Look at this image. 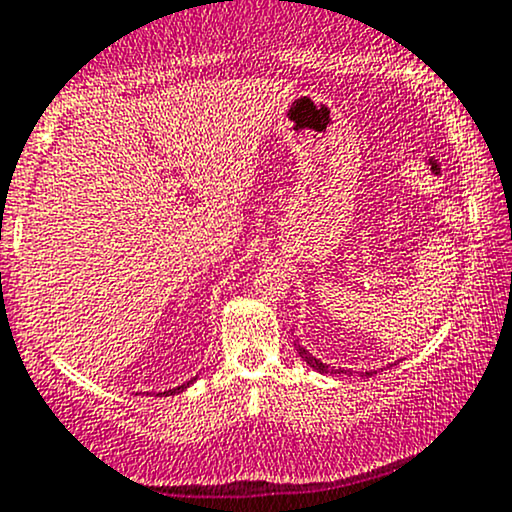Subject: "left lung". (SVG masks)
<instances>
[{"label":"left lung","mask_w":512,"mask_h":512,"mask_svg":"<svg viewBox=\"0 0 512 512\" xmlns=\"http://www.w3.org/2000/svg\"><path fill=\"white\" fill-rule=\"evenodd\" d=\"M295 348H297V353H300V358L304 360V363H307L309 367H312V370H317V372H324V375H341V372H346V370H333V367H329L326 363H321V360H317L314 358L312 353H309V350H304L300 343H295ZM365 377H370V375H375V372H363Z\"/></svg>","instance_id":"1"}]
</instances>
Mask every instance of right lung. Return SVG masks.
Listing matches in <instances>:
<instances>
[{"label": "right lung", "instance_id": "add662e5", "mask_svg": "<svg viewBox=\"0 0 512 512\" xmlns=\"http://www.w3.org/2000/svg\"><path fill=\"white\" fill-rule=\"evenodd\" d=\"M191 382H193V380H191ZM191 382L181 384V387H176V389H169V392H164V394H179V392H183V389H186V387H188V384H191Z\"/></svg>", "mask_w": 512, "mask_h": 512}]
</instances>
